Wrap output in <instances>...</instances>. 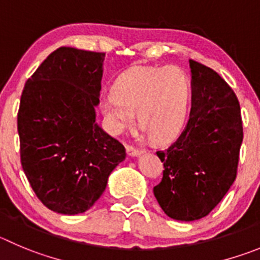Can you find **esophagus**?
Instances as JSON below:
<instances>
[{"label": "esophagus", "mask_w": 260, "mask_h": 260, "mask_svg": "<svg viewBox=\"0 0 260 260\" xmlns=\"http://www.w3.org/2000/svg\"><path fill=\"white\" fill-rule=\"evenodd\" d=\"M127 154L129 155V156H138V155H141V150L137 149V147L132 146V145H127Z\"/></svg>", "instance_id": "34e87169"}]
</instances>
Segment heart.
<instances>
[{"mask_svg":"<svg viewBox=\"0 0 260 260\" xmlns=\"http://www.w3.org/2000/svg\"><path fill=\"white\" fill-rule=\"evenodd\" d=\"M191 104V81L176 65L137 67L123 73L114 92L101 99L106 127L120 135L135 122L156 141H169L185 127Z\"/></svg>","mask_w":260,"mask_h":260,"instance_id":"1","label":"heart"}]
</instances>
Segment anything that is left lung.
Here are the masks:
<instances>
[{
  "label": "left lung",
  "instance_id": "obj_1",
  "mask_svg": "<svg viewBox=\"0 0 260 260\" xmlns=\"http://www.w3.org/2000/svg\"><path fill=\"white\" fill-rule=\"evenodd\" d=\"M190 68V118L176 141L156 151L164 171L154 187L164 213L186 222L209 214L230 190L244 138L240 103L231 87L195 60Z\"/></svg>",
  "mask_w": 260,
  "mask_h": 260
}]
</instances>
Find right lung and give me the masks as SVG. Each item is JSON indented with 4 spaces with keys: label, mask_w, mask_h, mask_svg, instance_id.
Wrapping results in <instances>:
<instances>
[{
    "label": "right lung",
    "mask_w": 260,
    "mask_h": 260,
    "mask_svg": "<svg viewBox=\"0 0 260 260\" xmlns=\"http://www.w3.org/2000/svg\"><path fill=\"white\" fill-rule=\"evenodd\" d=\"M104 60V52L57 48L21 93V167L43 205L61 214L88 210L125 159L124 146L96 123Z\"/></svg>",
    "instance_id": "1"
}]
</instances>
